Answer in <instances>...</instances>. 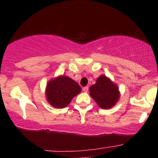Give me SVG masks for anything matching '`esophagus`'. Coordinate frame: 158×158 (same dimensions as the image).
Listing matches in <instances>:
<instances>
[{"instance_id": "1", "label": "esophagus", "mask_w": 158, "mask_h": 158, "mask_svg": "<svg viewBox=\"0 0 158 158\" xmlns=\"http://www.w3.org/2000/svg\"><path fill=\"white\" fill-rule=\"evenodd\" d=\"M82 90H83V91L85 92V93H87V92H88V87H85V88H82Z\"/></svg>"}]
</instances>
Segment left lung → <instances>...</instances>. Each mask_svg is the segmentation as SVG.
<instances>
[{"label": "left lung", "mask_w": 158, "mask_h": 158, "mask_svg": "<svg viewBox=\"0 0 158 158\" xmlns=\"http://www.w3.org/2000/svg\"><path fill=\"white\" fill-rule=\"evenodd\" d=\"M90 96L102 109H110L118 102L120 93L117 84L110 78L101 75L90 87Z\"/></svg>", "instance_id": "1"}]
</instances>
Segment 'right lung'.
Listing matches in <instances>:
<instances>
[{
    "label": "right lung",
    "instance_id": "obj_1",
    "mask_svg": "<svg viewBox=\"0 0 158 158\" xmlns=\"http://www.w3.org/2000/svg\"><path fill=\"white\" fill-rule=\"evenodd\" d=\"M81 91V87L77 81L68 76L61 75L47 83L45 96L50 106L56 108H64Z\"/></svg>",
    "mask_w": 158,
    "mask_h": 158
}]
</instances>
